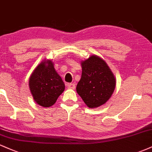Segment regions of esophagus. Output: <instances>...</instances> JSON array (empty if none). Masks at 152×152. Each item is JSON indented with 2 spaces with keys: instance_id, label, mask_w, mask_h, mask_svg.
<instances>
[{
  "instance_id": "34e87169",
  "label": "esophagus",
  "mask_w": 152,
  "mask_h": 152,
  "mask_svg": "<svg viewBox=\"0 0 152 152\" xmlns=\"http://www.w3.org/2000/svg\"><path fill=\"white\" fill-rule=\"evenodd\" d=\"M67 88H70V89H75V88H76V85H75V83H68Z\"/></svg>"
}]
</instances>
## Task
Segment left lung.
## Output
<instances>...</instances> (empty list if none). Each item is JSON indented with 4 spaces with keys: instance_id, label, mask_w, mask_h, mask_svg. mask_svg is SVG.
<instances>
[{
    "instance_id": "8db88e82",
    "label": "left lung",
    "mask_w": 152,
    "mask_h": 152,
    "mask_svg": "<svg viewBox=\"0 0 152 152\" xmlns=\"http://www.w3.org/2000/svg\"><path fill=\"white\" fill-rule=\"evenodd\" d=\"M81 78L76 91L88 107H99L105 104L114 92V74L106 63L95 55L81 62Z\"/></svg>"
}]
</instances>
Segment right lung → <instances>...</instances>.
I'll use <instances>...</instances> for the list:
<instances>
[{
    "instance_id": "obj_1",
    "label": "right lung",
    "mask_w": 152,
    "mask_h": 152,
    "mask_svg": "<svg viewBox=\"0 0 152 152\" xmlns=\"http://www.w3.org/2000/svg\"><path fill=\"white\" fill-rule=\"evenodd\" d=\"M29 87L35 102L43 107L55 104L65 89L61 76L51 61H43L36 68L29 80Z\"/></svg>"
}]
</instances>
